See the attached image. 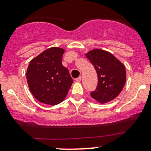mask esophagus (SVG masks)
I'll use <instances>...</instances> for the list:
<instances>
[{"instance_id":"obj_1","label":"esophagus","mask_w":151,"mask_h":151,"mask_svg":"<svg viewBox=\"0 0 151 151\" xmlns=\"http://www.w3.org/2000/svg\"><path fill=\"white\" fill-rule=\"evenodd\" d=\"M76 80V81H78V82H80V81H81V76L78 77V78H77Z\"/></svg>"}]
</instances>
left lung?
I'll use <instances>...</instances> for the list:
<instances>
[{
	"mask_svg": "<svg viewBox=\"0 0 151 151\" xmlns=\"http://www.w3.org/2000/svg\"><path fill=\"white\" fill-rule=\"evenodd\" d=\"M84 55L94 66L98 76V86L90 93L91 97L100 104L113 101L125 84L124 65L112 53L101 49H93Z\"/></svg>",
	"mask_w": 151,
	"mask_h": 151,
	"instance_id": "1",
	"label": "left lung"
}]
</instances>
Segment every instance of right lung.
<instances>
[{
    "mask_svg": "<svg viewBox=\"0 0 151 151\" xmlns=\"http://www.w3.org/2000/svg\"><path fill=\"white\" fill-rule=\"evenodd\" d=\"M64 49L51 47L32 58L27 70L32 94L43 104L55 105L64 101L73 83L68 69L62 65Z\"/></svg>",
    "mask_w": 151,
    "mask_h": 151,
    "instance_id": "add662e5",
    "label": "right lung"
}]
</instances>
